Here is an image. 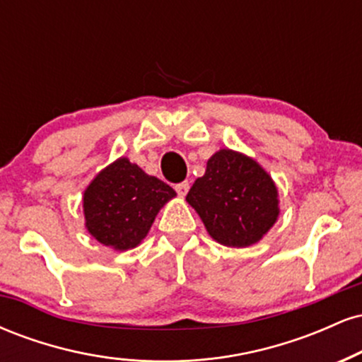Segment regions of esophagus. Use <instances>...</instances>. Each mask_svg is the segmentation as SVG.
I'll list each match as a JSON object with an SVG mask.
<instances>
[{
    "label": "esophagus",
    "instance_id": "esophagus-1",
    "mask_svg": "<svg viewBox=\"0 0 362 362\" xmlns=\"http://www.w3.org/2000/svg\"><path fill=\"white\" fill-rule=\"evenodd\" d=\"M189 189H190L189 182H182V184H177V185H175V190H177V194L180 195V197H185L187 192H189Z\"/></svg>",
    "mask_w": 362,
    "mask_h": 362
}]
</instances>
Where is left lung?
<instances>
[{
    "label": "left lung",
    "mask_w": 362,
    "mask_h": 362,
    "mask_svg": "<svg viewBox=\"0 0 362 362\" xmlns=\"http://www.w3.org/2000/svg\"><path fill=\"white\" fill-rule=\"evenodd\" d=\"M187 202L209 235L226 247L257 243L279 214L272 178L257 161L231 149L209 158L204 177L190 187Z\"/></svg>",
    "instance_id": "1"
}]
</instances>
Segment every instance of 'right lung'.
<instances>
[{
  "label": "right lung",
  "mask_w": 362,
  "mask_h": 362,
  "mask_svg": "<svg viewBox=\"0 0 362 362\" xmlns=\"http://www.w3.org/2000/svg\"><path fill=\"white\" fill-rule=\"evenodd\" d=\"M175 195L163 180L120 158L102 170L85 190L86 228L107 247L129 250L148 235L158 211Z\"/></svg>",
  "instance_id": "right-lung-1"
}]
</instances>
